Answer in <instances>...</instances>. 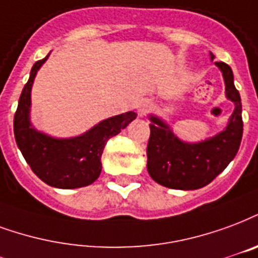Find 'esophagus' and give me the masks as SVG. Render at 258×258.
<instances>
[{"mask_svg":"<svg viewBox=\"0 0 258 258\" xmlns=\"http://www.w3.org/2000/svg\"><path fill=\"white\" fill-rule=\"evenodd\" d=\"M153 108V104H152V101L149 100H142L137 106V110H138L139 116H146V114L150 112V109Z\"/></svg>","mask_w":258,"mask_h":258,"instance_id":"34e87169","label":"esophagus"}]
</instances>
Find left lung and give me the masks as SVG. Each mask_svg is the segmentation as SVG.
<instances>
[{
  "label": "left lung",
  "mask_w": 258,
  "mask_h": 258,
  "mask_svg": "<svg viewBox=\"0 0 258 258\" xmlns=\"http://www.w3.org/2000/svg\"><path fill=\"white\" fill-rule=\"evenodd\" d=\"M211 58H215L212 53ZM215 64L224 76L227 98L235 104L224 131L200 144H186L176 138L164 121L150 116V137L146 149L148 172L161 186L176 190L204 187L223 172L238 153L243 134L241 95L234 86L230 67L223 61Z\"/></svg>",
  "instance_id": "obj_1"
}]
</instances>
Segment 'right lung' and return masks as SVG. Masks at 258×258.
Instances as JSON below:
<instances>
[{
    "label": "right lung",
    "mask_w": 258,
    "mask_h": 258,
    "mask_svg": "<svg viewBox=\"0 0 258 258\" xmlns=\"http://www.w3.org/2000/svg\"><path fill=\"white\" fill-rule=\"evenodd\" d=\"M37 61L19 98L13 133L23 157L42 182L57 188L89 186L101 173V156L108 139L117 135L137 117L135 112L104 120L81 137L56 139L35 131L30 123L31 86L38 70L46 61Z\"/></svg>",
    "instance_id": "1"
}]
</instances>
